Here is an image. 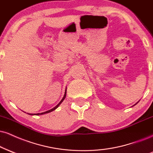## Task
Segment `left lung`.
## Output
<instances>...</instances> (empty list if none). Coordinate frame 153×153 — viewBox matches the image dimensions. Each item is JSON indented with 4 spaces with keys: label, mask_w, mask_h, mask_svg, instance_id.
Listing matches in <instances>:
<instances>
[{
    "label": "left lung",
    "mask_w": 153,
    "mask_h": 153,
    "mask_svg": "<svg viewBox=\"0 0 153 153\" xmlns=\"http://www.w3.org/2000/svg\"><path fill=\"white\" fill-rule=\"evenodd\" d=\"M137 103H138V102H137Z\"/></svg>",
    "instance_id": "8db88e82"
}]
</instances>
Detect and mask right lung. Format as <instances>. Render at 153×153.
Listing matches in <instances>:
<instances>
[{"label":"right lung","mask_w":153,"mask_h":153,"mask_svg":"<svg viewBox=\"0 0 153 153\" xmlns=\"http://www.w3.org/2000/svg\"><path fill=\"white\" fill-rule=\"evenodd\" d=\"M66 94H67V89L65 90V95H64V97H63V98H62V99L61 100V101H60V102L58 103L57 105H56L55 107H54V108H52V109H50V110H49V111H45V112H43V113H40V114H30V115H36V116H38V115H42V114H48V113H50V112H52V111H53L54 110H55V109L56 108H58V106H59V105L61 104L62 103V101H64V100H65V97H66Z\"/></svg>","instance_id":"obj_1"}]
</instances>
